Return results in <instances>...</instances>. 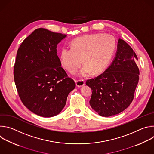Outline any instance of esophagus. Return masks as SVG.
<instances>
[{
	"mask_svg": "<svg viewBox=\"0 0 154 154\" xmlns=\"http://www.w3.org/2000/svg\"><path fill=\"white\" fill-rule=\"evenodd\" d=\"M75 82L77 87H81L85 84V82L83 80H75Z\"/></svg>",
	"mask_w": 154,
	"mask_h": 154,
	"instance_id": "obj_1",
	"label": "esophagus"
}]
</instances>
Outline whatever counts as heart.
<instances>
[{"instance_id": "1", "label": "heart", "mask_w": 154, "mask_h": 154, "mask_svg": "<svg viewBox=\"0 0 154 154\" xmlns=\"http://www.w3.org/2000/svg\"><path fill=\"white\" fill-rule=\"evenodd\" d=\"M116 42L114 38L104 33L82 36L71 42V48H64L60 54L63 67L70 72H75L83 61L85 63L80 75L86 77L103 72L114 53ZM83 60H82V58Z\"/></svg>"}]
</instances>
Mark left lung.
<instances>
[{"instance_id": "left-lung-1", "label": "left lung", "mask_w": 154, "mask_h": 154, "mask_svg": "<svg viewBox=\"0 0 154 154\" xmlns=\"http://www.w3.org/2000/svg\"><path fill=\"white\" fill-rule=\"evenodd\" d=\"M137 60L134 50L119 39L115 58L109 66L97 77L86 80L92 90L90 104L99 115L119 114L133 101L140 75Z\"/></svg>"}]
</instances>
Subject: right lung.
<instances>
[{"instance_id": "add662e5", "label": "right lung", "mask_w": 154, "mask_h": 154, "mask_svg": "<svg viewBox=\"0 0 154 154\" xmlns=\"http://www.w3.org/2000/svg\"><path fill=\"white\" fill-rule=\"evenodd\" d=\"M66 36L37 29L17 50L13 73L19 96L29 110L42 117L59 114L75 87L57 54L58 44Z\"/></svg>"}]
</instances>
